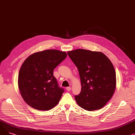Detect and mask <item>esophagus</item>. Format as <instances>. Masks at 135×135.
<instances>
[{"label":"esophagus","mask_w":135,"mask_h":135,"mask_svg":"<svg viewBox=\"0 0 135 135\" xmlns=\"http://www.w3.org/2000/svg\"><path fill=\"white\" fill-rule=\"evenodd\" d=\"M66 90H67V91H70V90H71V88H70V87H67L66 88Z\"/></svg>","instance_id":"obj_1"}]
</instances>
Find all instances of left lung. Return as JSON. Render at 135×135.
Instances as JSON below:
<instances>
[{
	"label": "left lung",
	"instance_id": "8db88e82",
	"mask_svg": "<svg viewBox=\"0 0 135 135\" xmlns=\"http://www.w3.org/2000/svg\"><path fill=\"white\" fill-rule=\"evenodd\" d=\"M78 69L81 89L75 96L80 107L88 111L103 107L116 88V73L110 60L103 53L85 49L68 51Z\"/></svg>",
	"mask_w": 135,
	"mask_h": 135
}]
</instances>
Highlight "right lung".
Instances as JSON below:
<instances>
[{
    "label": "right lung",
    "instance_id": "add662e5",
    "mask_svg": "<svg viewBox=\"0 0 135 135\" xmlns=\"http://www.w3.org/2000/svg\"><path fill=\"white\" fill-rule=\"evenodd\" d=\"M67 56L66 52L50 49L35 52L25 60L19 71L18 85L28 105L45 111L59 103L64 90L59 86L53 71Z\"/></svg>",
    "mask_w": 135,
    "mask_h": 135
}]
</instances>
